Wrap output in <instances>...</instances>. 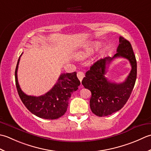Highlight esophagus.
<instances>
[{
    "mask_svg": "<svg viewBox=\"0 0 151 151\" xmlns=\"http://www.w3.org/2000/svg\"><path fill=\"white\" fill-rule=\"evenodd\" d=\"M77 76H78V78L79 79V81L81 82L84 76H85L84 73L83 72H78V73H77Z\"/></svg>",
    "mask_w": 151,
    "mask_h": 151,
    "instance_id": "obj_1",
    "label": "esophagus"
}]
</instances>
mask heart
<instances>
[{
  "mask_svg": "<svg viewBox=\"0 0 151 151\" xmlns=\"http://www.w3.org/2000/svg\"><path fill=\"white\" fill-rule=\"evenodd\" d=\"M100 46L99 43H95V44L91 46V47H87L85 48L84 50H83L81 51H78V53L76 54V57L78 58H80V59H83V58H87L88 56H90L91 54L93 53V52L96 50L98 48V47ZM107 48H104L102 50V51H101V55H103L104 54H105L107 53Z\"/></svg>",
  "mask_w": 151,
  "mask_h": 151,
  "instance_id": "b5f03b06",
  "label": "heart"
}]
</instances>
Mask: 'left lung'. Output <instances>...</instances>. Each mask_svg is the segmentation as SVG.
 I'll return each instance as SVG.
<instances>
[{
    "mask_svg": "<svg viewBox=\"0 0 151 151\" xmlns=\"http://www.w3.org/2000/svg\"><path fill=\"white\" fill-rule=\"evenodd\" d=\"M116 53L113 57H107L98 60L86 72L82 84L91 92L90 107L94 114L105 116L123 107L133 90L137 78V62L131 44L120 36ZM128 59L132 70L125 81L121 84L109 82L105 78L106 66L115 58Z\"/></svg>",
    "mask_w": 151,
    "mask_h": 151,
    "instance_id": "8db88e82",
    "label": "left lung"
}]
</instances>
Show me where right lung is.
<instances>
[{
	"label": "right lung",
	"instance_id": "1",
	"mask_svg": "<svg viewBox=\"0 0 151 151\" xmlns=\"http://www.w3.org/2000/svg\"><path fill=\"white\" fill-rule=\"evenodd\" d=\"M22 54L15 71V85L22 102L32 114L40 118L53 120L62 116L67 111L72 94L80 85L77 73H61L56 84L47 93L40 96H28L21 90L17 80L18 65Z\"/></svg>",
	"mask_w": 151,
	"mask_h": 151
}]
</instances>
